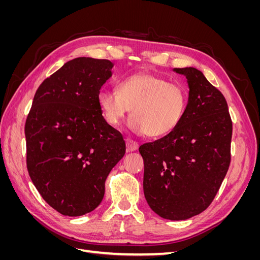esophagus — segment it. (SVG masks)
Segmentation results:
<instances>
[{
    "mask_svg": "<svg viewBox=\"0 0 260 260\" xmlns=\"http://www.w3.org/2000/svg\"><path fill=\"white\" fill-rule=\"evenodd\" d=\"M125 145H127V152H135L139 147V144L136 142V141L131 139L125 140Z\"/></svg>",
    "mask_w": 260,
    "mask_h": 260,
    "instance_id": "obj_1",
    "label": "esophagus"
}]
</instances>
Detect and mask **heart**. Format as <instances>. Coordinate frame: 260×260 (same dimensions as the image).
Returning a JSON list of instances; mask_svg holds the SVG:
<instances>
[{"instance_id": "1", "label": "heart", "mask_w": 260, "mask_h": 260, "mask_svg": "<svg viewBox=\"0 0 260 260\" xmlns=\"http://www.w3.org/2000/svg\"><path fill=\"white\" fill-rule=\"evenodd\" d=\"M98 103L104 120L117 127L130 111L128 128L137 135L151 138L166 136L176 129L187 105V93L182 85L168 82L149 74L124 78L117 92L101 90Z\"/></svg>"}]
</instances>
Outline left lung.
<instances>
[{
	"mask_svg": "<svg viewBox=\"0 0 260 260\" xmlns=\"http://www.w3.org/2000/svg\"><path fill=\"white\" fill-rule=\"evenodd\" d=\"M188 84L185 113L176 129L141 145L143 190L161 218L185 220L214 201L231 161L232 120L223 94L199 69L175 68Z\"/></svg>",
	"mask_w": 260,
	"mask_h": 260,
	"instance_id": "obj_1",
	"label": "left lung"
}]
</instances>
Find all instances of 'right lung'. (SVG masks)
Masks as SVG:
<instances>
[{
    "label": "right lung",
    "instance_id": "obj_1",
    "mask_svg": "<svg viewBox=\"0 0 260 260\" xmlns=\"http://www.w3.org/2000/svg\"><path fill=\"white\" fill-rule=\"evenodd\" d=\"M113 66L91 57L67 61L39 86L27 117L29 176L64 216H82L100 205L105 180L125 153L122 135L104 120L98 103Z\"/></svg>",
    "mask_w": 260,
    "mask_h": 260
}]
</instances>
